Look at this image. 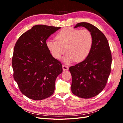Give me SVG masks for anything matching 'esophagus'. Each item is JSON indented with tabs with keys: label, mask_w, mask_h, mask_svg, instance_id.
<instances>
[{
	"label": "esophagus",
	"mask_w": 123,
	"mask_h": 123,
	"mask_svg": "<svg viewBox=\"0 0 123 123\" xmlns=\"http://www.w3.org/2000/svg\"><path fill=\"white\" fill-rule=\"evenodd\" d=\"M62 67L63 71H67V70H68V69H69L68 67L66 66V65H62Z\"/></svg>",
	"instance_id": "34e87169"
}]
</instances>
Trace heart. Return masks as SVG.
<instances>
[{
    "label": "heart",
    "mask_w": 123,
    "mask_h": 123,
    "mask_svg": "<svg viewBox=\"0 0 123 123\" xmlns=\"http://www.w3.org/2000/svg\"><path fill=\"white\" fill-rule=\"evenodd\" d=\"M55 39L48 40L46 46L51 54L59 59L66 52L63 60L66 64L75 61L80 62L90 53L93 45V36L88 30L66 28L58 32Z\"/></svg>",
    "instance_id": "1"
}]
</instances>
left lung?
Listing matches in <instances>:
<instances>
[{"instance_id": "left-lung-1", "label": "left lung", "mask_w": 123, "mask_h": 123, "mask_svg": "<svg viewBox=\"0 0 123 123\" xmlns=\"http://www.w3.org/2000/svg\"><path fill=\"white\" fill-rule=\"evenodd\" d=\"M83 27L93 36L90 53L84 61L70 67L72 75L71 91L80 98H89L102 91L111 72L112 56L106 36L94 25L88 23H80L74 28Z\"/></svg>"}]
</instances>
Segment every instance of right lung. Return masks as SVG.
I'll return each instance as SVG.
<instances>
[{
	"label": "right lung",
	"mask_w": 123,
	"mask_h": 123,
	"mask_svg": "<svg viewBox=\"0 0 123 123\" xmlns=\"http://www.w3.org/2000/svg\"><path fill=\"white\" fill-rule=\"evenodd\" d=\"M61 27L36 25L22 34L14 48V79L20 91L28 98L42 100L55 90L57 76L62 72L61 62L54 58L46 41Z\"/></svg>",
	"instance_id": "1"
}]
</instances>
